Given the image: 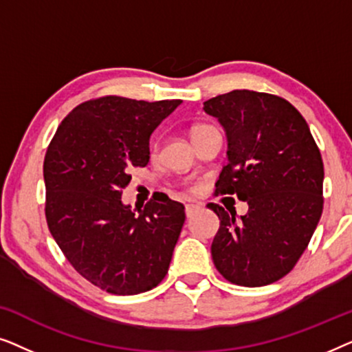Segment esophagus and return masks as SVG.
Here are the masks:
<instances>
[{
    "label": "esophagus",
    "instance_id": "esophagus-1",
    "mask_svg": "<svg viewBox=\"0 0 352 352\" xmlns=\"http://www.w3.org/2000/svg\"><path fill=\"white\" fill-rule=\"evenodd\" d=\"M195 210H197V206H195L194 204H187V205H186V214H187V218L194 214Z\"/></svg>",
    "mask_w": 352,
    "mask_h": 352
}]
</instances>
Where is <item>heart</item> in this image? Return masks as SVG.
<instances>
[{"mask_svg": "<svg viewBox=\"0 0 352 352\" xmlns=\"http://www.w3.org/2000/svg\"><path fill=\"white\" fill-rule=\"evenodd\" d=\"M208 128H211V126H208V124H199V126H194L192 128V136H195V134L205 131V129H208ZM157 151H158V144H153L152 153H157Z\"/></svg>", "mask_w": 352, "mask_h": 352, "instance_id": "obj_1", "label": "heart"}]
</instances>
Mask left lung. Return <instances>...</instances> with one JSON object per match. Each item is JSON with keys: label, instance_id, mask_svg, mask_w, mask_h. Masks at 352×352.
Instances as JSON below:
<instances>
[{"label": "left lung", "instance_id": "1", "mask_svg": "<svg viewBox=\"0 0 352 352\" xmlns=\"http://www.w3.org/2000/svg\"><path fill=\"white\" fill-rule=\"evenodd\" d=\"M204 110L228 136L216 194L248 204L240 221L208 205L219 218L213 263L235 285H269L295 267L322 216L320 151L302 115L278 96L235 89L206 100Z\"/></svg>", "mask_w": 352, "mask_h": 352}]
</instances>
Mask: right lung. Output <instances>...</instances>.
I'll return each instance as SVG.
<instances>
[{"label": "right lung", "instance_id": "obj_1", "mask_svg": "<svg viewBox=\"0 0 352 352\" xmlns=\"http://www.w3.org/2000/svg\"><path fill=\"white\" fill-rule=\"evenodd\" d=\"M181 102L86 100L62 120L47 147V228L75 271L100 290L138 295L166 276L184 205L160 195L131 210L122 190L131 168L148 163L152 133Z\"/></svg>", "mask_w": 352, "mask_h": 352}]
</instances>
